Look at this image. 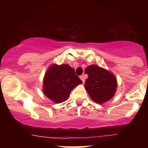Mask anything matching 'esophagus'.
Masks as SVG:
<instances>
[{
	"label": "esophagus",
	"instance_id": "1",
	"mask_svg": "<svg viewBox=\"0 0 148 148\" xmlns=\"http://www.w3.org/2000/svg\"><path fill=\"white\" fill-rule=\"evenodd\" d=\"M80 79H81V81H83V83L85 82V77H84V76H80Z\"/></svg>",
	"mask_w": 148,
	"mask_h": 148
}]
</instances>
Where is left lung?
<instances>
[{
  "label": "left lung",
  "mask_w": 148,
  "mask_h": 148,
  "mask_svg": "<svg viewBox=\"0 0 148 148\" xmlns=\"http://www.w3.org/2000/svg\"><path fill=\"white\" fill-rule=\"evenodd\" d=\"M85 73L88 75L85 88L95 102L101 104L115 95L118 82L113 73L95 64L88 66Z\"/></svg>",
  "instance_id": "8db88e82"
}]
</instances>
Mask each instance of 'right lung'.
I'll list each match as a JSON object with an SVG mask.
<instances>
[{"instance_id": "add662e5", "label": "right lung", "mask_w": 148, "mask_h": 148, "mask_svg": "<svg viewBox=\"0 0 148 148\" xmlns=\"http://www.w3.org/2000/svg\"><path fill=\"white\" fill-rule=\"evenodd\" d=\"M83 84L75 71L68 64H53L49 67L43 79V92L55 103H62L68 99L71 91Z\"/></svg>"}]
</instances>
